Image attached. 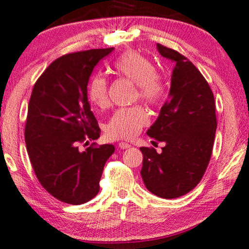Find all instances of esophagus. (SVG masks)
I'll use <instances>...</instances> for the list:
<instances>
[{
    "label": "esophagus",
    "mask_w": 249,
    "mask_h": 249,
    "mask_svg": "<svg viewBox=\"0 0 249 249\" xmlns=\"http://www.w3.org/2000/svg\"><path fill=\"white\" fill-rule=\"evenodd\" d=\"M119 148L120 149H128V148H130V144H128V143H124V142H120Z\"/></svg>",
    "instance_id": "34e87169"
}]
</instances>
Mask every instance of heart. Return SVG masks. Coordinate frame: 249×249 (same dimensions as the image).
Returning a JSON list of instances; mask_svg holds the SVG:
<instances>
[{
	"label": "heart",
	"instance_id": "1",
	"mask_svg": "<svg viewBox=\"0 0 249 249\" xmlns=\"http://www.w3.org/2000/svg\"><path fill=\"white\" fill-rule=\"evenodd\" d=\"M114 71L139 86L141 100L150 105H160L164 101L168 86L164 79L157 74V67L149 58L135 51L125 52L114 63ZM87 95L95 106H107L108 83L104 75L96 74L90 79ZM148 121V113L141 106L120 108L108 120L105 130L110 139L130 140Z\"/></svg>",
	"mask_w": 249,
	"mask_h": 249
}]
</instances>
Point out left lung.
<instances>
[{
	"mask_svg": "<svg viewBox=\"0 0 249 249\" xmlns=\"http://www.w3.org/2000/svg\"><path fill=\"white\" fill-rule=\"evenodd\" d=\"M157 50L175 67L169 100L147 134L165 145L160 154L154 148H141V176L151 194L174 199L195 189L205 174L217 116L214 96L199 70L175 50L160 44Z\"/></svg>",
	"mask_w": 249,
	"mask_h": 249,
	"instance_id": "obj_1",
	"label": "left lung"
}]
</instances>
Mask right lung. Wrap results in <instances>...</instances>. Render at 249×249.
<instances>
[{"label":"right lung","instance_id":"1","mask_svg":"<svg viewBox=\"0 0 249 249\" xmlns=\"http://www.w3.org/2000/svg\"><path fill=\"white\" fill-rule=\"evenodd\" d=\"M113 50L63 55L50 64L32 89L24 131L26 150L39 183L63 203L80 205L94 198L105 163L115 150L113 144L78 149V143L100 136L87 85L96 64Z\"/></svg>","mask_w":249,"mask_h":249}]
</instances>
